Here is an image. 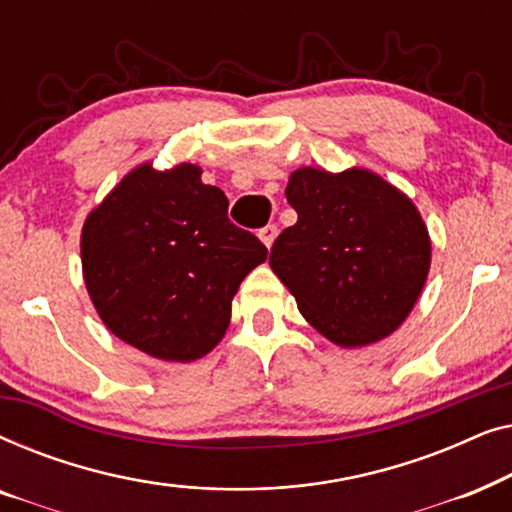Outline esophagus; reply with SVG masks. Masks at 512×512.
Here are the masks:
<instances>
[{"instance_id":"esophagus-1","label":"esophagus","mask_w":512,"mask_h":512,"mask_svg":"<svg viewBox=\"0 0 512 512\" xmlns=\"http://www.w3.org/2000/svg\"><path fill=\"white\" fill-rule=\"evenodd\" d=\"M277 233H279V230H277V226H275V223H270V226H265V228H261V230H258V237H261V240H263V244H265V247H272V242H275V237H277Z\"/></svg>"}]
</instances>
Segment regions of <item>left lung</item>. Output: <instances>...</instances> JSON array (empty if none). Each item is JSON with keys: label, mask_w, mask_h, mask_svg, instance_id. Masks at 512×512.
Here are the masks:
<instances>
[{"label": "left lung", "mask_w": 512, "mask_h": 512, "mask_svg": "<svg viewBox=\"0 0 512 512\" xmlns=\"http://www.w3.org/2000/svg\"><path fill=\"white\" fill-rule=\"evenodd\" d=\"M286 200L298 221L270 249V268L298 310L340 347L394 333L424 289L431 240L408 195L352 167H300Z\"/></svg>", "instance_id": "8db88e82"}]
</instances>
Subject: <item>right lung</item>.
<instances>
[{"instance_id": "right-lung-1", "label": "right lung", "mask_w": 512, "mask_h": 512, "mask_svg": "<svg viewBox=\"0 0 512 512\" xmlns=\"http://www.w3.org/2000/svg\"><path fill=\"white\" fill-rule=\"evenodd\" d=\"M198 165L123 177L83 223V279L116 338L163 361H195L219 345L240 282L268 256L228 219L221 188Z\"/></svg>"}]
</instances>
